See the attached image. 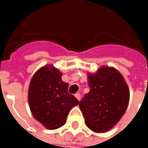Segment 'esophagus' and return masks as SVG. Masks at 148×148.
I'll return each mask as SVG.
<instances>
[{"mask_svg": "<svg viewBox=\"0 0 148 148\" xmlns=\"http://www.w3.org/2000/svg\"><path fill=\"white\" fill-rule=\"evenodd\" d=\"M74 96H75V98H76V99H78L79 101L80 100V99H81V96H80V93H76V94H75Z\"/></svg>", "mask_w": 148, "mask_h": 148, "instance_id": "esophagus-1", "label": "esophagus"}]
</instances>
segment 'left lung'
Returning <instances> with one entry per match:
<instances>
[{
  "label": "left lung",
  "instance_id": "obj_1",
  "mask_svg": "<svg viewBox=\"0 0 148 148\" xmlns=\"http://www.w3.org/2000/svg\"><path fill=\"white\" fill-rule=\"evenodd\" d=\"M90 92L79 105L86 125L93 132L111 130L125 113L130 101V89L114 68L103 66L95 74H88Z\"/></svg>",
  "mask_w": 148,
  "mask_h": 148
}]
</instances>
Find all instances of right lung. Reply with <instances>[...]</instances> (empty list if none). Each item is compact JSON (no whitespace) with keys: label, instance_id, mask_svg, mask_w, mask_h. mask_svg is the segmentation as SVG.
<instances>
[{"label":"right lung","instance_id":"obj_1","mask_svg":"<svg viewBox=\"0 0 148 148\" xmlns=\"http://www.w3.org/2000/svg\"><path fill=\"white\" fill-rule=\"evenodd\" d=\"M62 74L52 65L39 69L32 78L28 91L31 111L48 130L63 126L71 109L79 101L68 92L69 84L62 81Z\"/></svg>","mask_w":148,"mask_h":148}]
</instances>
